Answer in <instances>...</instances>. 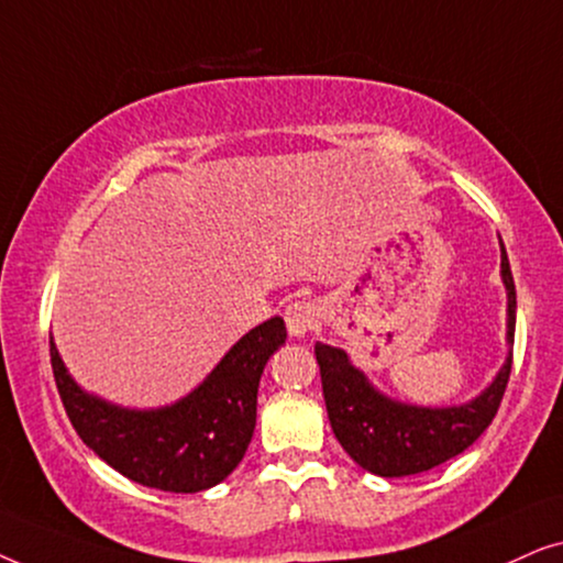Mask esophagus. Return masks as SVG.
<instances>
[{
    "label": "esophagus",
    "instance_id": "esophagus-1",
    "mask_svg": "<svg viewBox=\"0 0 563 563\" xmlns=\"http://www.w3.org/2000/svg\"><path fill=\"white\" fill-rule=\"evenodd\" d=\"M284 322H287L289 335L302 338L312 333L320 322V307L310 302V299H299V302H291L284 312Z\"/></svg>",
    "mask_w": 563,
    "mask_h": 563
}]
</instances>
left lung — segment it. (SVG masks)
I'll use <instances>...</instances> for the list:
<instances>
[{"label":"left lung","instance_id":"left-lung-1","mask_svg":"<svg viewBox=\"0 0 563 563\" xmlns=\"http://www.w3.org/2000/svg\"><path fill=\"white\" fill-rule=\"evenodd\" d=\"M503 282L507 289V345H512L518 302H515V282L505 245ZM314 356L320 364L330 428L338 443L358 466L379 476L428 472L466 451L495 420L512 368V351H507L495 382L472 402L418 407L382 395L341 349L314 343Z\"/></svg>","mask_w":563,"mask_h":563}]
</instances>
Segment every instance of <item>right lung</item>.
I'll return each mask as SVG.
<instances>
[{"mask_svg":"<svg viewBox=\"0 0 563 563\" xmlns=\"http://www.w3.org/2000/svg\"><path fill=\"white\" fill-rule=\"evenodd\" d=\"M284 341L282 318L261 322L197 389L156 410H128L84 391L53 341L51 364L68 420L99 459L143 487L191 495L220 484L241 464L256 428L261 374Z\"/></svg>","mask_w":563,"mask_h":563,"instance_id":"add662e5","label":"right lung"}]
</instances>
